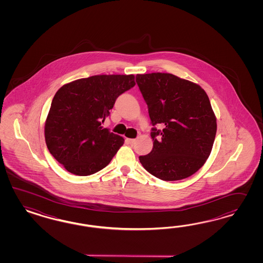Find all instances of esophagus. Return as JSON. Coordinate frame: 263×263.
Returning <instances> with one entry per match:
<instances>
[{
	"mask_svg": "<svg viewBox=\"0 0 263 263\" xmlns=\"http://www.w3.org/2000/svg\"><path fill=\"white\" fill-rule=\"evenodd\" d=\"M126 142H127L128 144L133 145L136 143V140L135 139H126Z\"/></svg>",
	"mask_w": 263,
	"mask_h": 263,
	"instance_id": "1",
	"label": "esophagus"
}]
</instances>
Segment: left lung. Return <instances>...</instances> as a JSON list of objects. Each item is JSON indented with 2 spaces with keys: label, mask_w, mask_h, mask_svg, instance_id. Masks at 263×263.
I'll return each mask as SVG.
<instances>
[{
  "label": "left lung",
  "mask_w": 263,
  "mask_h": 263,
  "mask_svg": "<svg viewBox=\"0 0 263 263\" xmlns=\"http://www.w3.org/2000/svg\"><path fill=\"white\" fill-rule=\"evenodd\" d=\"M136 82L147 104L153 148L140 156L143 167L165 181L187 178L204 165L217 122L204 89L170 73L137 74Z\"/></svg>",
  "instance_id": "8db88e82"
}]
</instances>
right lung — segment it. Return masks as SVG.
I'll return each mask as SVG.
<instances>
[{
	"label": "right lung",
	"instance_id": "add662e5",
	"mask_svg": "<svg viewBox=\"0 0 263 263\" xmlns=\"http://www.w3.org/2000/svg\"><path fill=\"white\" fill-rule=\"evenodd\" d=\"M135 76L96 75L75 80L54 96L44 126L54 158L73 175H90L106 167L124 139L101 123L116 99L135 86Z\"/></svg>",
	"mask_w": 263,
	"mask_h": 263
}]
</instances>
